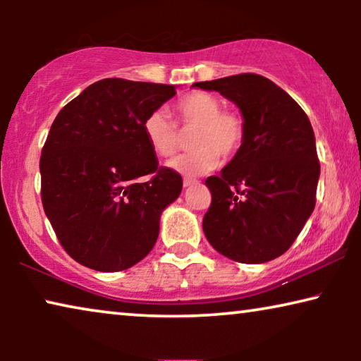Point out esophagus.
Instances as JSON below:
<instances>
[{"instance_id":"esophagus-1","label":"esophagus","mask_w":361,"mask_h":361,"mask_svg":"<svg viewBox=\"0 0 361 361\" xmlns=\"http://www.w3.org/2000/svg\"><path fill=\"white\" fill-rule=\"evenodd\" d=\"M194 184H199V180L192 179V177H184V187H189V185H194Z\"/></svg>"}]
</instances>
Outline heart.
<instances>
[{
    "instance_id": "heart-1",
    "label": "heart",
    "mask_w": 361,
    "mask_h": 361,
    "mask_svg": "<svg viewBox=\"0 0 361 361\" xmlns=\"http://www.w3.org/2000/svg\"><path fill=\"white\" fill-rule=\"evenodd\" d=\"M174 110L183 131L195 133L190 141L194 151L174 157L169 162L172 171L184 176L207 174L220 164V157L226 162L238 154L246 133L240 111L221 108L219 98L200 90L180 97ZM178 127L162 110L151 111L145 118L142 131L156 156L171 157L179 151L184 136Z\"/></svg>"
}]
</instances>
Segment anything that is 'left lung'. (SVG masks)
<instances>
[{
	"mask_svg": "<svg viewBox=\"0 0 361 361\" xmlns=\"http://www.w3.org/2000/svg\"><path fill=\"white\" fill-rule=\"evenodd\" d=\"M195 87L235 102L245 141L220 176L205 180L209 243L238 263H266L286 253L315 207L320 162L305 111L258 73H238Z\"/></svg>",
	"mask_w": 361,
	"mask_h": 361,
	"instance_id": "8db88e82",
	"label": "left lung"
}]
</instances>
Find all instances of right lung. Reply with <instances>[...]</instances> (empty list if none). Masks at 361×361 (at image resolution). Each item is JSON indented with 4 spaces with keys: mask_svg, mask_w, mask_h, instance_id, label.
I'll return each mask as SVG.
<instances>
[{
    "mask_svg": "<svg viewBox=\"0 0 361 361\" xmlns=\"http://www.w3.org/2000/svg\"><path fill=\"white\" fill-rule=\"evenodd\" d=\"M176 95L164 83L103 78L68 102L44 142L41 199L59 243L87 268L116 273L145 258L182 177L157 164L145 118Z\"/></svg>",
    "mask_w": 361,
    "mask_h": 361,
    "instance_id": "add662e5",
    "label": "right lung"
}]
</instances>
